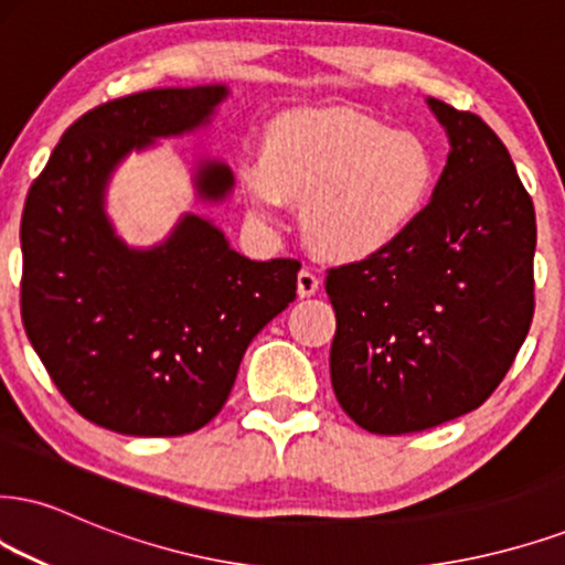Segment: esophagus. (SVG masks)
<instances>
[{
	"label": "esophagus",
	"mask_w": 565,
	"mask_h": 565,
	"mask_svg": "<svg viewBox=\"0 0 565 565\" xmlns=\"http://www.w3.org/2000/svg\"><path fill=\"white\" fill-rule=\"evenodd\" d=\"M296 285H298V296L309 298V296H315L319 288H322V280H319V277L311 269H301V271H298Z\"/></svg>",
	"instance_id": "34e87169"
}]
</instances>
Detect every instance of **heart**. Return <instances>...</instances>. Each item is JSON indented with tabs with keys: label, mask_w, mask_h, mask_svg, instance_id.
Masks as SVG:
<instances>
[{
	"label": "heart",
	"mask_w": 565,
	"mask_h": 565,
	"mask_svg": "<svg viewBox=\"0 0 565 565\" xmlns=\"http://www.w3.org/2000/svg\"><path fill=\"white\" fill-rule=\"evenodd\" d=\"M241 183L259 220L277 222L290 201H303V235L319 254L366 259L422 217L437 164L408 130L356 109H303L271 125L267 151L243 162Z\"/></svg>",
	"instance_id": "b5f03b06"
}]
</instances>
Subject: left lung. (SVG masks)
<instances>
[{
	"mask_svg": "<svg viewBox=\"0 0 565 565\" xmlns=\"http://www.w3.org/2000/svg\"><path fill=\"white\" fill-rule=\"evenodd\" d=\"M448 162L393 246L327 271L338 330L330 377L348 416L406 435L490 398L534 315V204L482 117L427 99Z\"/></svg>",
	"mask_w": 565,
	"mask_h": 565,
	"instance_id": "obj_1",
	"label": "left lung"
}]
</instances>
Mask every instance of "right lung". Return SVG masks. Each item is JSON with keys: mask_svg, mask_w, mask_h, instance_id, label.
I'll return each instance as SVG.
<instances>
[{"mask_svg": "<svg viewBox=\"0 0 565 565\" xmlns=\"http://www.w3.org/2000/svg\"><path fill=\"white\" fill-rule=\"evenodd\" d=\"M227 86L151 88L90 109L54 146L20 222V315L70 406L134 437L196 431L225 406L250 340L296 298V259L250 262L185 212L162 243L128 246L107 185L134 151L196 134ZM220 159L193 164L204 204L233 193Z\"/></svg>", "mask_w": 565, "mask_h": 565, "instance_id": "1", "label": "right lung"}]
</instances>
